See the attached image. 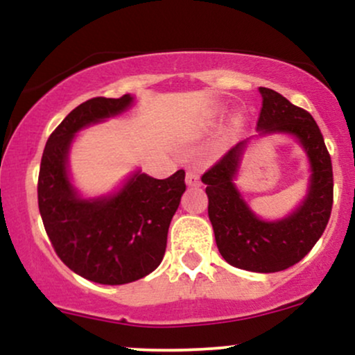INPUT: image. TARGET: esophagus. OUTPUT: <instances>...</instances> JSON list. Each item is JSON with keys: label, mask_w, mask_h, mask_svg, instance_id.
Instances as JSON below:
<instances>
[{"label": "esophagus", "mask_w": 355, "mask_h": 355, "mask_svg": "<svg viewBox=\"0 0 355 355\" xmlns=\"http://www.w3.org/2000/svg\"><path fill=\"white\" fill-rule=\"evenodd\" d=\"M187 185L189 187H198L200 185V173L197 172V170H189V172H187Z\"/></svg>", "instance_id": "34e87169"}]
</instances>
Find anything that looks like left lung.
I'll list each match as a JSON object with an SVG mask.
<instances>
[{
	"label": "left lung",
	"instance_id": "8db88e82",
	"mask_svg": "<svg viewBox=\"0 0 355 355\" xmlns=\"http://www.w3.org/2000/svg\"><path fill=\"white\" fill-rule=\"evenodd\" d=\"M262 95L257 132L240 141L202 177L209 195V218L218 252L230 266L272 274L302 260L324 234L332 210V164L324 137L312 115L280 93L259 88ZM292 136L304 150L309 164L308 190L300 205L282 219L257 216L239 193L234 180L248 145L257 136Z\"/></svg>",
	"mask_w": 355,
	"mask_h": 355
}]
</instances>
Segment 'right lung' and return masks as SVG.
Wrapping results in <instances>:
<instances>
[{"label": "right lung", "instance_id": "obj_1", "mask_svg": "<svg viewBox=\"0 0 355 355\" xmlns=\"http://www.w3.org/2000/svg\"><path fill=\"white\" fill-rule=\"evenodd\" d=\"M135 96L92 98L64 116L44 146L38 207L56 254L92 282H135L160 266L166 234L185 191V172L165 180L133 170L115 190L88 197L76 189L70 152L76 135L132 108Z\"/></svg>", "mask_w": 355, "mask_h": 355}]
</instances>
